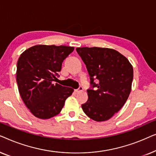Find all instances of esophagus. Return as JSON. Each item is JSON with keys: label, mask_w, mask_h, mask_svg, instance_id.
<instances>
[{"label": "esophagus", "mask_w": 156, "mask_h": 156, "mask_svg": "<svg viewBox=\"0 0 156 156\" xmlns=\"http://www.w3.org/2000/svg\"><path fill=\"white\" fill-rule=\"evenodd\" d=\"M83 89H83V87L80 86L77 89H75V91L76 93H78V92H80V91H83Z\"/></svg>", "instance_id": "34e87169"}]
</instances>
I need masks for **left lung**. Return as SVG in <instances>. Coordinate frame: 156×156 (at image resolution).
I'll list each match as a JSON object with an SVG mask.
<instances>
[{
  "instance_id": "1",
  "label": "left lung",
  "mask_w": 156,
  "mask_h": 156,
  "mask_svg": "<svg viewBox=\"0 0 156 156\" xmlns=\"http://www.w3.org/2000/svg\"><path fill=\"white\" fill-rule=\"evenodd\" d=\"M90 76L84 112L96 121L108 120L127 101L131 90L133 67L118 51L104 48H77ZM98 81L96 83L94 81Z\"/></svg>"
}]
</instances>
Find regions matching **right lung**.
Instances as JSON below:
<instances>
[{
    "mask_svg": "<svg viewBox=\"0 0 156 156\" xmlns=\"http://www.w3.org/2000/svg\"><path fill=\"white\" fill-rule=\"evenodd\" d=\"M74 49L38 44L27 49L19 57L16 72L19 93L37 118L47 119L58 114L74 91L70 87L54 84L64 59Z\"/></svg>",
    "mask_w": 156,
    "mask_h": 156,
    "instance_id": "obj_1",
    "label": "right lung"
}]
</instances>
